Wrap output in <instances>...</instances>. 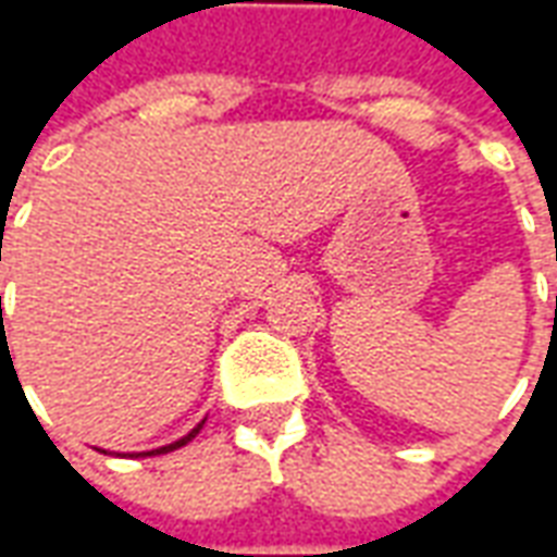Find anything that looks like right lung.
I'll return each mask as SVG.
<instances>
[{"label": "right lung", "instance_id": "add662e5", "mask_svg": "<svg viewBox=\"0 0 557 557\" xmlns=\"http://www.w3.org/2000/svg\"><path fill=\"white\" fill-rule=\"evenodd\" d=\"M202 423H206V420H202ZM202 423H196L194 430L187 432V435H184V438H178V442H172V444H163V447H154V450H146V454H131V456H158V454H170V450H175V447H184V444L190 442V438H194L196 432L202 430ZM103 454H107V450H103Z\"/></svg>", "mask_w": 557, "mask_h": 557}]
</instances>
